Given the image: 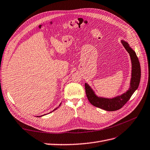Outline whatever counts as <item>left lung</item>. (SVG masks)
I'll list each match as a JSON object with an SVG mask.
<instances>
[{
  "label": "left lung",
  "mask_w": 150,
  "mask_h": 150,
  "mask_svg": "<svg viewBox=\"0 0 150 150\" xmlns=\"http://www.w3.org/2000/svg\"><path fill=\"white\" fill-rule=\"evenodd\" d=\"M121 42L129 53L131 61V75L128 89L114 98H108L98 96L93 88L88 83H85L86 94L89 101L93 106L108 111H116L123 106L138 89L140 82L141 67L137 54L128 42L124 40H121Z\"/></svg>",
  "instance_id": "1"
}]
</instances>
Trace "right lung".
Listing matches in <instances>:
<instances>
[{
	"instance_id": "right-lung-1",
	"label": "right lung",
	"mask_w": 150,
	"mask_h": 150,
	"mask_svg": "<svg viewBox=\"0 0 150 150\" xmlns=\"http://www.w3.org/2000/svg\"><path fill=\"white\" fill-rule=\"evenodd\" d=\"M61 104H59V106H58V107H57V108H55V109H54V110H53V111H55V110H57V108H59V106H61ZM52 111H51V112H49V113H51V112H52ZM47 114H49V113H47ZM44 115H46H46H42V116H37V117H40V116H44Z\"/></svg>"
}]
</instances>
